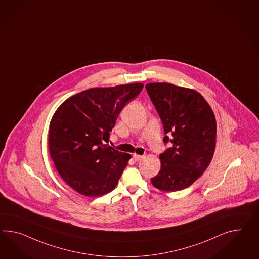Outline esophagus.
I'll return each instance as SVG.
<instances>
[{
    "label": "esophagus",
    "instance_id": "1",
    "mask_svg": "<svg viewBox=\"0 0 259 259\" xmlns=\"http://www.w3.org/2000/svg\"><path fill=\"white\" fill-rule=\"evenodd\" d=\"M133 159H134L135 161H139V160L143 159V156L138 155V154H133Z\"/></svg>",
    "mask_w": 259,
    "mask_h": 259
}]
</instances>
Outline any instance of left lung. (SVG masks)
Here are the masks:
<instances>
[{
  "mask_svg": "<svg viewBox=\"0 0 259 259\" xmlns=\"http://www.w3.org/2000/svg\"><path fill=\"white\" fill-rule=\"evenodd\" d=\"M147 93L159 113L164 133L172 135V147L159 155L160 170L151 179L159 191L177 192L199 179L213 158L217 125L204 97L187 87L151 82ZM169 141L164 136L163 142Z\"/></svg>",
  "mask_w": 259,
  "mask_h": 259,
  "instance_id": "8db88e82",
  "label": "left lung"
}]
</instances>
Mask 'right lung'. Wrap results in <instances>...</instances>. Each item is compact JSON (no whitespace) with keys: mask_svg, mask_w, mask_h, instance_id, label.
Listing matches in <instances>:
<instances>
[{"mask_svg":"<svg viewBox=\"0 0 259 259\" xmlns=\"http://www.w3.org/2000/svg\"><path fill=\"white\" fill-rule=\"evenodd\" d=\"M143 87L136 82L90 88L68 98L53 113L50 155L60 177L74 191L99 197L117 185L132 156L105 143L122 109Z\"/></svg>","mask_w":259,"mask_h":259,"instance_id":"add662e5","label":"right lung"}]
</instances>
